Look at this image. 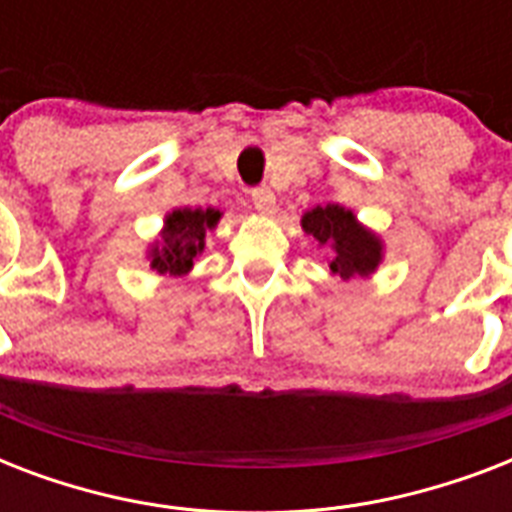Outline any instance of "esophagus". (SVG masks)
I'll use <instances>...</instances> for the list:
<instances>
[{
	"instance_id": "esophagus-1",
	"label": "esophagus",
	"mask_w": 512,
	"mask_h": 512,
	"mask_svg": "<svg viewBox=\"0 0 512 512\" xmlns=\"http://www.w3.org/2000/svg\"><path fill=\"white\" fill-rule=\"evenodd\" d=\"M252 204L260 215H273L276 212V196H273L271 188H257L252 191Z\"/></svg>"
}]
</instances>
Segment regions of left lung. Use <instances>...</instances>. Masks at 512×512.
Wrapping results in <instances>:
<instances>
[{"mask_svg":"<svg viewBox=\"0 0 512 512\" xmlns=\"http://www.w3.org/2000/svg\"><path fill=\"white\" fill-rule=\"evenodd\" d=\"M303 231L329 252V271L350 281L369 279L385 260V241L342 204H316L300 217Z\"/></svg>","mask_w":512,"mask_h":512,"instance_id":"left-lung-1","label":"left lung"}]
</instances>
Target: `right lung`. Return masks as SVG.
<instances>
[{"label": "right lung", "mask_w": 512, "mask_h": 512, "mask_svg": "<svg viewBox=\"0 0 512 512\" xmlns=\"http://www.w3.org/2000/svg\"><path fill=\"white\" fill-rule=\"evenodd\" d=\"M223 212L217 207H175L164 215L162 231L146 247V260L151 271L162 276H185L193 268V260L207 247V233L220 223Z\"/></svg>", "instance_id": "1"}]
</instances>
